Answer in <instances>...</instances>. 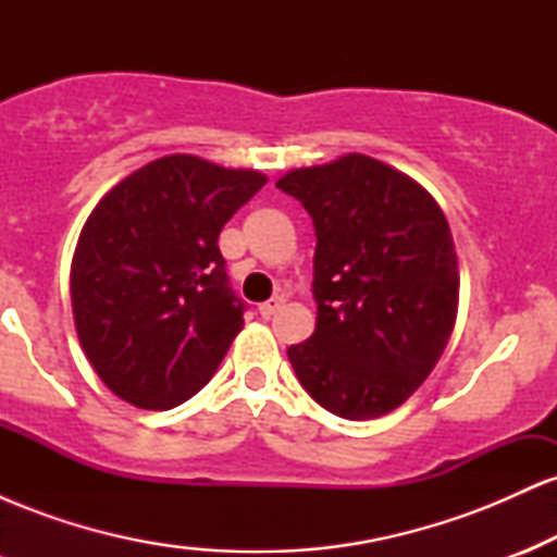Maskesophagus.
I'll use <instances>...</instances> for the list:
<instances>
[{
	"label": "esophagus",
	"mask_w": 557,
	"mask_h": 557,
	"mask_svg": "<svg viewBox=\"0 0 557 557\" xmlns=\"http://www.w3.org/2000/svg\"><path fill=\"white\" fill-rule=\"evenodd\" d=\"M283 304H285L283 296H274V298H270V300H264V304H259V314L270 319V317L274 314V311H277Z\"/></svg>",
	"instance_id": "1"
}]
</instances>
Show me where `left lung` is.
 Segmentation results:
<instances>
[{
  "label": "left lung",
  "mask_w": 557,
  "mask_h": 557,
  "mask_svg": "<svg viewBox=\"0 0 557 557\" xmlns=\"http://www.w3.org/2000/svg\"><path fill=\"white\" fill-rule=\"evenodd\" d=\"M314 222L317 327L290 345L298 382L335 417H385L417 393L450 341L458 259L443 209L363 154L280 177Z\"/></svg>",
  "instance_id": "obj_1"
}]
</instances>
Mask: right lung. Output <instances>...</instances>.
<instances>
[{
    "instance_id": "1",
    "label": "right lung",
    "mask_w": 557,
    "mask_h": 557,
    "mask_svg": "<svg viewBox=\"0 0 557 557\" xmlns=\"http://www.w3.org/2000/svg\"><path fill=\"white\" fill-rule=\"evenodd\" d=\"M264 183L257 170L172 154L96 203L70 296L83 350L117 398L168 411L212 380L246 311L216 240Z\"/></svg>"
}]
</instances>
